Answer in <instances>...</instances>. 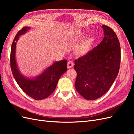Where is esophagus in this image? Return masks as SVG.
Listing matches in <instances>:
<instances>
[{
	"mask_svg": "<svg viewBox=\"0 0 134 134\" xmlns=\"http://www.w3.org/2000/svg\"><path fill=\"white\" fill-rule=\"evenodd\" d=\"M74 66V63L72 61H69L67 64V66L68 68H71Z\"/></svg>",
	"mask_w": 134,
	"mask_h": 134,
	"instance_id": "esophagus-1",
	"label": "esophagus"
}]
</instances>
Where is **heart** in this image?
<instances>
[{"instance_id":"obj_1","label":"heart","mask_w":134,"mask_h":134,"mask_svg":"<svg viewBox=\"0 0 134 134\" xmlns=\"http://www.w3.org/2000/svg\"><path fill=\"white\" fill-rule=\"evenodd\" d=\"M91 41L90 40H88L85 42H84L83 44L78 47V52L80 55H83L86 54L87 52L89 51L90 47Z\"/></svg>"}]
</instances>
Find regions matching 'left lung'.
<instances>
[{
  "instance_id": "1",
  "label": "left lung",
  "mask_w": 134,
  "mask_h": 134,
  "mask_svg": "<svg viewBox=\"0 0 134 134\" xmlns=\"http://www.w3.org/2000/svg\"><path fill=\"white\" fill-rule=\"evenodd\" d=\"M104 37L92 50L75 60L76 90L85 99L94 100L104 95L118 75L121 48L111 28L103 25Z\"/></svg>"
}]
</instances>
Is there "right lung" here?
Listing matches in <instances>:
<instances>
[{
    "label": "right lung",
    "mask_w": 134,
    "mask_h": 134,
    "mask_svg": "<svg viewBox=\"0 0 134 134\" xmlns=\"http://www.w3.org/2000/svg\"><path fill=\"white\" fill-rule=\"evenodd\" d=\"M30 28L28 27H23L15 36L11 47L10 68L14 78L22 90L33 99L41 100L47 98L55 91L60 76L67 70V60L55 62L34 79H28L22 75L15 62L16 41L19 36L25 34Z\"/></svg>",
    "instance_id": "right-lung-1"
}]
</instances>
